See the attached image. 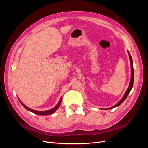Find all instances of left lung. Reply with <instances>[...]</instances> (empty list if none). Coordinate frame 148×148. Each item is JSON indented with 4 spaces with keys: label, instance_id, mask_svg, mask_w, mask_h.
I'll use <instances>...</instances> for the list:
<instances>
[{
    "label": "left lung",
    "instance_id": "obj_1",
    "mask_svg": "<svg viewBox=\"0 0 148 148\" xmlns=\"http://www.w3.org/2000/svg\"><path fill=\"white\" fill-rule=\"evenodd\" d=\"M128 55H129V58H130V64H131V79H130V84H129V86H128V88L127 89L126 92L125 93V94H124V95L123 96L122 98L119 101L115 104L114 106L110 107V108H108L107 109H110V108H114V107H118V106H119L120 104H121L124 101H125V99L127 98V96L128 95V94H130V92L132 89V88H133V82H134V69H133V59H132V58L131 56V54L130 53V52L128 51ZM103 109H106V108H103Z\"/></svg>",
    "mask_w": 148,
    "mask_h": 148
}]
</instances>
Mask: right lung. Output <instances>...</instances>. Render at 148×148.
<instances>
[{"mask_svg":"<svg viewBox=\"0 0 148 148\" xmlns=\"http://www.w3.org/2000/svg\"><path fill=\"white\" fill-rule=\"evenodd\" d=\"M18 99H19V101H20V103L21 104V105H22L23 107H24L25 108H26V109H27V110H29V111H30V112H32V113H35V114H38V115H41V116H43V115H44V116H45V115H49V114H52V113H54V112H55L56 111V110L59 108V107L60 106V104H61L62 100V97L60 98L59 103H58V104H57L55 107H53V108H51V109H50V110H46V111H36V110H35L31 109V108L27 107L26 106H25L24 104H23V103L20 100L19 98H18Z\"/></svg>","mask_w":148,"mask_h":148,"instance_id":"right-lung-1","label":"right lung"}]
</instances>
